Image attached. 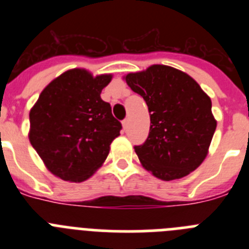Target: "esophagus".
Masks as SVG:
<instances>
[{"label": "esophagus", "mask_w": 249, "mask_h": 249, "mask_svg": "<svg viewBox=\"0 0 249 249\" xmlns=\"http://www.w3.org/2000/svg\"><path fill=\"white\" fill-rule=\"evenodd\" d=\"M122 127H123V131L126 132L127 127H128V120H127V118H124V120L122 121Z\"/></svg>", "instance_id": "esophagus-1"}]
</instances>
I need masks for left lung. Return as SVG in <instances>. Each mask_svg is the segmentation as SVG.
Returning a JSON list of instances; mask_svg holds the SVG:
<instances>
[{
  "mask_svg": "<svg viewBox=\"0 0 249 249\" xmlns=\"http://www.w3.org/2000/svg\"><path fill=\"white\" fill-rule=\"evenodd\" d=\"M124 78L151 116L146 142L135 146L142 166L163 181L190 175L206 158L217 127L211 98L192 77L169 66L153 65Z\"/></svg>",
  "mask_w": 249,
  "mask_h": 249,
  "instance_id": "left-lung-1",
  "label": "left lung"
}]
</instances>
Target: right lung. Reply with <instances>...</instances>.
I'll return each instance as SVG.
<instances>
[{"label":"right lung","mask_w":249,"mask_h":249,"mask_svg":"<svg viewBox=\"0 0 249 249\" xmlns=\"http://www.w3.org/2000/svg\"><path fill=\"white\" fill-rule=\"evenodd\" d=\"M111 74L93 77L74 68L54 78L30 112V142L48 171L82 182L101 167L122 124L101 92Z\"/></svg>","instance_id":"obj_1"}]
</instances>
